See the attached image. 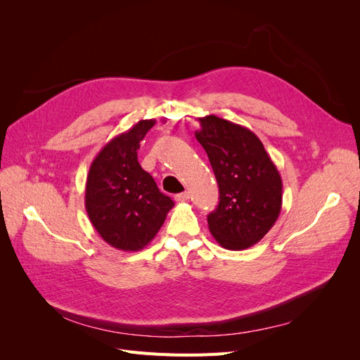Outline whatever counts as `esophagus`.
<instances>
[{
  "instance_id": "1",
  "label": "esophagus",
  "mask_w": 360,
  "mask_h": 360,
  "mask_svg": "<svg viewBox=\"0 0 360 360\" xmlns=\"http://www.w3.org/2000/svg\"><path fill=\"white\" fill-rule=\"evenodd\" d=\"M189 197H191L189 192H181V193H177V195H176V201L184 202V201L189 200Z\"/></svg>"
}]
</instances>
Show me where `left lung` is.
Returning <instances> with one entry per match:
<instances>
[{
	"mask_svg": "<svg viewBox=\"0 0 360 360\" xmlns=\"http://www.w3.org/2000/svg\"><path fill=\"white\" fill-rule=\"evenodd\" d=\"M200 120L195 132L219 186V204L207 216L214 240L242 250L275 225L282 207V180L263 143L249 129L216 115Z\"/></svg>",
	"mask_w": 360,
	"mask_h": 360,
	"instance_id": "left-lung-1",
	"label": "left lung"
}]
</instances>
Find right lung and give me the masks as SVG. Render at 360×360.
I'll return each instance as SVG.
<instances>
[{
	"mask_svg": "<svg viewBox=\"0 0 360 360\" xmlns=\"http://www.w3.org/2000/svg\"><path fill=\"white\" fill-rule=\"evenodd\" d=\"M156 120H141L112 138L91 162L85 210L94 230L115 249L135 252L153 240L174 201L141 168L136 150Z\"/></svg>",
	"mask_w": 360,
	"mask_h": 360,
	"instance_id": "obj_1",
	"label": "right lung"
}]
</instances>
